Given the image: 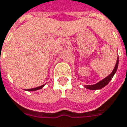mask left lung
Masks as SVG:
<instances>
[{
  "mask_svg": "<svg viewBox=\"0 0 127 127\" xmlns=\"http://www.w3.org/2000/svg\"><path fill=\"white\" fill-rule=\"evenodd\" d=\"M118 61H119V59H118V57L116 64V65H115V68H114V70L112 71V72H111L108 76H107L106 78H105L104 79H102V81H100V82H98V83H96V84H94V85H85V88H87V89H89V90H99V89H101V88H104L105 85H107L109 83V82L111 80V79L113 78L114 74L116 73L117 69H118Z\"/></svg>",
  "mask_w": 127,
  "mask_h": 127,
  "instance_id": "8db88e82",
  "label": "left lung"
}]
</instances>
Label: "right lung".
<instances>
[{
  "instance_id": "right-lung-1",
  "label": "right lung",
  "mask_w": 127,
  "mask_h": 127,
  "mask_svg": "<svg viewBox=\"0 0 127 127\" xmlns=\"http://www.w3.org/2000/svg\"><path fill=\"white\" fill-rule=\"evenodd\" d=\"M44 86V85H42L41 86H39V87H37V88H32V89H30V90H27L28 91H35L37 90H39V89H41Z\"/></svg>"
}]
</instances>
